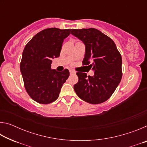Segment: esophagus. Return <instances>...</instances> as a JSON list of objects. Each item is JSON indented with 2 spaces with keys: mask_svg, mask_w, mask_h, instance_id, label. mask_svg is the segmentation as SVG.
Here are the masks:
<instances>
[{
  "mask_svg": "<svg viewBox=\"0 0 147 147\" xmlns=\"http://www.w3.org/2000/svg\"><path fill=\"white\" fill-rule=\"evenodd\" d=\"M69 73H70V74H75V73H76L75 72H74V71H72V70H70V71H69Z\"/></svg>",
  "mask_w": 147,
  "mask_h": 147,
  "instance_id": "obj_1",
  "label": "esophagus"
}]
</instances>
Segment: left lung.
Instances as JSON below:
<instances>
[{
  "label": "left lung",
  "mask_w": 147,
  "mask_h": 147,
  "mask_svg": "<svg viewBox=\"0 0 147 147\" xmlns=\"http://www.w3.org/2000/svg\"><path fill=\"white\" fill-rule=\"evenodd\" d=\"M71 34L85 44L82 65L94 71L93 76L76 73L78 82L74 85V91L87 102L102 103L111 97L121 80V54L112 39L97 29H73Z\"/></svg>",
  "instance_id": "1"
}]
</instances>
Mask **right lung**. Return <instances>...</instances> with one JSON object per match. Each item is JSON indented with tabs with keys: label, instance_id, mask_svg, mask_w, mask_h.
Here are the masks:
<instances>
[{
	"label": "right lung",
	"instance_id": "right-lung-1",
	"mask_svg": "<svg viewBox=\"0 0 147 147\" xmlns=\"http://www.w3.org/2000/svg\"><path fill=\"white\" fill-rule=\"evenodd\" d=\"M71 30L46 28L35 35L24 47L20 69L27 93L37 102L47 104L55 101L69 78L68 69L57 72L51 67L52 58L59 56L64 39Z\"/></svg>",
	"mask_w": 147,
	"mask_h": 147
}]
</instances>
